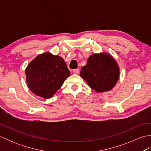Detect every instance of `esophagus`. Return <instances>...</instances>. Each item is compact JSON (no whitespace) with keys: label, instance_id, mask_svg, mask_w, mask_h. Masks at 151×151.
<instances>
[{"label":"esophagus","instance_id":"34e87169","mask_svg":"<svg viewBox=\"0 0 151 151\" xmlns=\"http://www.w3.org/2000/svg\"><path fill=\"white\" fill-rule=\"evenodd\" d=\"M73 72L74 74H76V75H78L79 73V69H74L73 70Z\"/></svg>","mask_w":151,"mask_h":151}]
</instances>
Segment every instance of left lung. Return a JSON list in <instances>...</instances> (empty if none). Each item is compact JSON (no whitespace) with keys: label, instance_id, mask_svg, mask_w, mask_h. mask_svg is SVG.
Segmentation results:
<instances>
[{"label":"left lung","instance_id":"1","mask_svg":"<svg viewBox=\"0 0 151 151\" xmlns=\"http://www.w3.org/2000/svg\"><path fill=\"white\" fill-rule=\"evenodd\" d=\"M80 76L97 93L110 91L117 84L120 69L114 57L108 52L93 54L88 58Z\"/></svg>","mask_w":151,"mask_h":151}]
</instances>
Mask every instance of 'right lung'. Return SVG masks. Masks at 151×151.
<instances>
[{
  "instance_id": "add662e5",
  "label": "right lung",
  "mask_w": 151,
  "mask_h": 151,
  "mask_svg": "<svg viewBox=\"0 0 151 151\" xmlns=\"http://www.w3.org/2000/svg\"><path fill=\"white\" fill-rule=\"evenodd\" d=\"M25 75L30 91L48 99L62 87L70 73L63 58L47 52L37 55L28 63Z\"/></svg>"
}]
</instances>
